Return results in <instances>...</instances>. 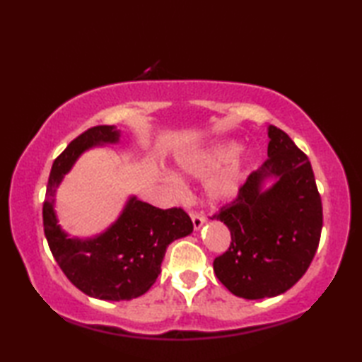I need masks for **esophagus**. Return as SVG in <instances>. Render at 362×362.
Instances as JSON below:
<instances>
[{
	"instance_id": "obj_1",
	"label": "esophagus",
	"mask_w": 362,
	"mask_h": 362,
	"mask_svg": "<svg viewBox=\"0 0 362 362\" xmlns=\"http://www.w3.org/2000/svg\"><path fill=\"white\" fill-rule=\"evenodd\" d=\"M191 221H193V227H194L196 232H197V230H201L205 224V218L201 216V214H197V213H191Z\"/></svg>"
}]
</instances>
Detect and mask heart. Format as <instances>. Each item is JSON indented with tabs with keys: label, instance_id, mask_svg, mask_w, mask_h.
<instances>
[{
	"label": "heart",
	"instance_id": "1",
	"mask_svg": "<svg viewBox=\"0 0 362 362\" xmlns=\"http://www.w3.org/2000/svg\"><path fill=\"white\" fill-rule=\"evenodd\" d=\"M249 166V152H236L233 141H216L205 148L180 153L175 174L204 179V196L211 205H221L240 193Z\"/></svg>",
	"mask_w": 362,
	"mask_h": 362
}]
</instances>
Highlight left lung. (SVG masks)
Segmentation results:
<instances>
[{"label":"left lung","instance_id":"obj_1","mask_svg":"<svg viewBox=\"0 0 362 362\" xmlns=\"http://www.w3.org/2000/svg\"><path fill=\"white\" fill-rule=\"evenodd\" d=\"M267 160L216 221L232 244L214 259L218 280L247 300L276 297L302 279L317 250L322 202L308 157L275 126H267Z\"/></svg>","mask_w":362,"mask_h":362}]
</instances>
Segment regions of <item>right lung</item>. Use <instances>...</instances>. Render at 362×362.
I'll use <instances>...</instances> for the list:
<instances>
[{"instance_id": "add662e5", "label": "right lung", "mask_w": 362, "mask_h": 362, "mask_svg": "<svg viewBox=\"0 0 362 362\" xmlns=\"http://www.w3.org/2000/svg\"><path fill=\"white\" fill-rule=\"evenodd\" d=\"M117 126H96L79 135L54 160L43 204V228L52 257L66 279L99 300H132L156 283L168 245L193 233L180 209L160 210L130 194L118 218L93 236L70 235L59 224L56 193L83 153L119 143Z\"/></svg>"}]
</instances>
